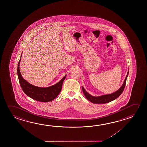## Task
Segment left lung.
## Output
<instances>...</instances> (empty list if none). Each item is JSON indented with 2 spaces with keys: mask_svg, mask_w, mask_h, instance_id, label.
I'll list each match as a JSON object with an SVG mask.
<instances>
[{
  "mask_svg": "<svg viewBox=\"0 0 147 147\" xmlns=\"http://www.w3.org/2000/svg\"><path fill=\"white\" fill-rule=\"evenodd\" d=\"M128 74H129V71L127 72V75L125 77V80L123 82V86H121V87L117 91H116L115 92L112 93V94L104 95H102L100 96L95 97L91 96L90 94H89L88 93H87L86 91L84 90V87L82 88V90L83 91L84 96L86 97V98L92 102H93L94 104H106V103H108V102L113 101L114 99L117 98L123 93V90L125 89V87L126 80H127Z\"/></svg>",
  "mask_w": 147,
  "mask_h": 147,
  "instance_id": "obj_1",
  "label": "left lung"
}]
</instances>
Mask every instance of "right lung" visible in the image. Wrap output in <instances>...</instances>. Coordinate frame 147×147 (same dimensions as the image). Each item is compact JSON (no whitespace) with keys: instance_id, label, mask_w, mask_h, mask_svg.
I'll return each instance as SVG.
<instances>
[{"instance_id":"right-lung-1","label":"right lung","mask_w":147,"mask_h":147,"mask_svg":"<svg viewBox=\"0 0 147 147\" xmlns=\"http://www.w3.org/2000/svg\"><path fill=\"white\" fill-rule=\"evenodd\" d=\"M20 59L17 66V75L20 84L23 91L27 96L37 101L47 102L53 100L59 94L62 88L63 82L65 79L66 75L63 79L55 85L48 88H40L34 86L29 84L20 74Z\"/></svg>"}]
</instances>
